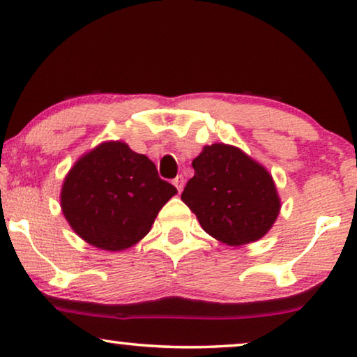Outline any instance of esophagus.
<instances>
[{"label":"esophagus","mask_w":357,"mask_h":357,"mask_svg":"<svg viewBox=\"0 0 357 357\" xmlns=\"http://www.w3.org/2000/svg\"><path fill=\"white\" fill-rule=\"evenodd\" d=\"M174 185H175V187H177L178 193L182 192V190H183V185H185V178H183V175H177V177L174 178Z\"/></svg>","instance_id":"1"}]
</instances>
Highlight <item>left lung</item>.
<instances>
[{"label": "left lung", "mask_w": 357, "mask_h": 357, "mask_svg": "<svg viewBox=\"0 0 357 357\" xmlns=\"http://www.w3.org/2000/svg\"><path fill=\"white\" fill-rule=\"evenodd\" d=\"M182 199L204 232L227 245H245L270 231L281 202L268 170L234 146H204Z\"/></svg>", "instance_id": "8db88e82"}]
</instances>
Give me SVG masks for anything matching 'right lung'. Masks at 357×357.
Listing matches in <instances>:
<instances>
[{"label":"right lung","mask_w":357,"mask_h":357,"mask_svg":"<svg viewBox=\"0 0 357 357\" xmlns=\"http://www.w3.org/2000/svg\"><path fill=\"white\" fill-rule=\"evenodd\" d=\"M177 188L159 177L153 160L121 141L82 155L61 188V209L77 236L102 250H125L151 231Z\"/></svg>","instance_id":"obj_1"}]
</instances>
